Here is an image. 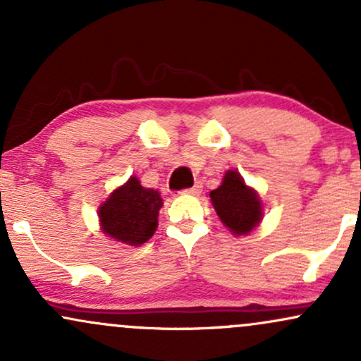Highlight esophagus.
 <instances>
[{
    "mask_svg": "<svg viewBox=\"0 0 361 361\" xmlns=\"http://www.w3.org/2000/svg\"><path fill=\"white\" fill-rule=\"evenodd\" d=\"M200 190H202V185L200 183H197L195 186H192V188H188V190H183V195H198L200 193Z\"/></svg>",
    "mask_w": 361,
    "mask_h": 361,
    "instance_id": "34e87169",
    "label": "esophagus"
}]
</instances>
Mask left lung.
Segmentation results:
<instances>
[{
	"label": "left lung",
	"mask_w": 361,
	"mask_h": 361,
	"mask_svg": "<svg viewBox=\"0 0 361 361\" xmlns=\"http://www.w3.org/2000/svg\"><path fill=\"white\" fill-rule=\"evenodd\" d=\"M209 197L221 222L235 238L252 233L263 221V202L238 169H227L222 183Z\"/></svg>",
	"instance_id": "1"
}]
</instances>
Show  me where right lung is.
Listing matches in <instances>:
<instances>
[{
    "mask_svg": "<svg viewBox=\"0 0 361 361\" xmlns=\"http://www.w3.org/2000/svg\"><path fill=\"white\" fill-rule=\"evenodd\" d=\"M161 207V193L140 185L137 176H130L98 207L102 233L127 246H142L156 233Z\"/></svg>",
    "mask_w": 361,
    "mask_h": 361,
    "instance_id": "add662e5",
    "label": "right lung"
}]
</instances>
